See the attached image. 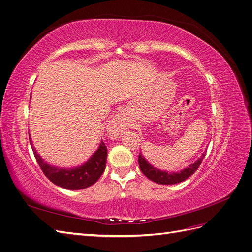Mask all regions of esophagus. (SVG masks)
<instances>
[{
  "label": "esophagus",
  "mask_w": 252,
  "mask_h": 252,
  "mask_svg": "<svg viewBox=\"0 0 252 252\" xmlns=\"http://www.w3.org/2000/svg\"><path fill=\"white\" fill-rule=\"evenodd\" d=\"M127 127V121L123 112H119L107 126V133L111 138H119L125 131Z\"/></svg>",
  "instance_id": "esophagus-1"
}]
</instances>
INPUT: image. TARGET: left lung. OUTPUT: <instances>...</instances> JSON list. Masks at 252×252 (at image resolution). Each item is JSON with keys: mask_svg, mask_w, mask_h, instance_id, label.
I'll use <instances>...</instances> for the list:
<instances>
[{"mask_svg": "<svg viewBox=\"0 0 252 252\" xmlns=\"http://www.w3.org/2000/svg\"><path fill=\"white\" fill-rule=\"evenodd\" d=\"M206 155V152L200 157V158L197 159L196 162H194L193 164L189 165L187 168L181 170L180 172H168V171H162L158 168H155L154 166L150 165L145 158L142 156V154L139 155V165L140 168L142 170V172L144 173V175L154 181L158 184H163V185H171V184H178V183H181L183 181L187 180L190 175H192L197 168H199L203 158Z\"/></svg>", "mask_w": 252, "mask_h": 252, "instance_id": "8db88e82", "label": "left lung"}]
</instances>
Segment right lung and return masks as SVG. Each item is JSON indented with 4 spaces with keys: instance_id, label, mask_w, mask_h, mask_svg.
<instances>
[{
    "instance_id": "1",
    "label": "right lung",
    "mask_w": 252,
    "mask_h": 252,
    "mask_svg": "<svg viewBox=\"0 0 252 252\" xmlns=\"http://www.w3.org/2000/svg\"><path fill=\"white\" fill-rule=\"evenodd\" d=\"M30 144L32 146V140H30ZM32 150L42 171L53 184L70 190L84 189L94 185L103 174L106 167V159H107V148L103 141L86 163L79 167H73V168H58V167L49 165L39 156L33 147Z\"/></svg>"
}]
</instances>
